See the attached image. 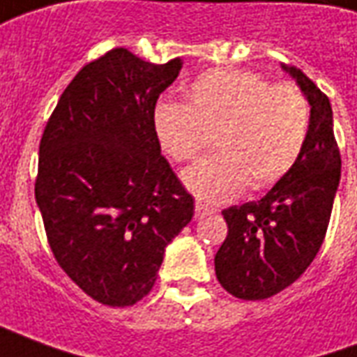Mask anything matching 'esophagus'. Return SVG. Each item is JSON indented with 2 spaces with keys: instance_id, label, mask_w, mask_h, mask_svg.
Segmentation results:
<instances>
[{
  "instance_id": "1",
  "label": "esophagus",
  "mask_w": 357,
  "mask_h": 357,
  "mask_svg": "<svg viewBox=\"0 0 357 357\" xmlns=\"http://www.w3.org/2000/svg\"><path fill=\"white\" fill-rule=\"evenodd\" d=\"M210 210H214L212 206H208V204H204V202L197 201L195 202V212H197V216L199 214H204V212H210Z\"/></svg>"
}]
</instances>
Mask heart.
Wrapping results in <instances>:
<instances>
[{"label":"heart","mask_w":357,"mask_h":357,"mask_svg":"<svg viewBox=\"0 0 357 357\" xmlns=\"http://www.w3.org/2000/svg\"><path fill=\"white\" fill-rule=\"evenodd\" d=\"M185 102L153 110L156 143L172 162H193L214 135V155L189 168L183 183L204 201H229L250 185H275L298 162L310 133V102L294 84L262 74L210 68L185 88Z\"/></svg>","instance_id":"b5f03b06"}]
</instances>
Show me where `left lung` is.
I'll return each instance as SVG.
<instances>
[{
	"instance_id": "obj_1",
	"label": "left lung",
	"mask_w": 357,
	"mask_h": 357,
	"mask_svg": "<svg viewBox=\"0 0 357 357\" xmlns=\"http://www.w3.org/2000/svg\"><path fill=\"white\" fill-rule=\"evenodd\" d=\"M312 107L310 133L298 162L266 197L224 214L227 235L214 258L225 291L264 300L298 279L319 252L340 181V151L329 97L300 68L283 65Z\"/></svg>"
}]
</instances>
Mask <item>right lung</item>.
Instances as JSON below:
<instances>
[{
  "mask_svg": "<svg viewBox=\"0 0 357 357\" xmlns=\"http://www.w3.org/2000/svg\"><path fill=\"white\" fill-rule=\"evenodd\" d=\"M181 57L155 65L114 47L76 74L40 141L36 202L57 264L102 306L147 296L193 197L160 155L158 95Z\"/></svg>",
  "mask_w": 357,
  "mask_h": 357,
  "instance_id": "right-lung-1",
  "label": "right lung"
}]
</instances>
